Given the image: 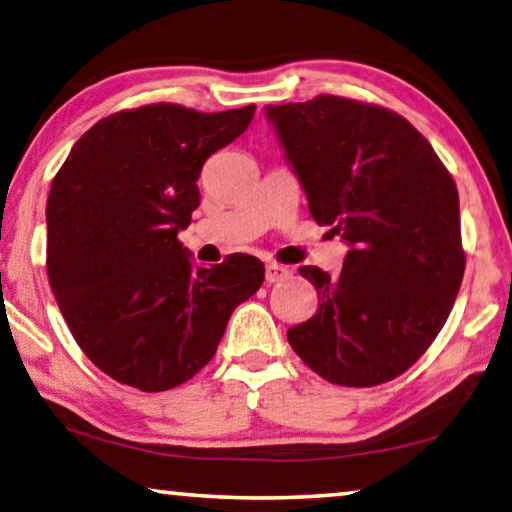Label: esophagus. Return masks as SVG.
Masks as SVG:
<instances>
[{
    "instance_id": "esophagus-1",
    "label": "esophagus",
    "mask_w": 512,
    "mask_h": 512,
    "mask_svg": "<svg viewBox=\"0 0 512 512\" xmlns=\"http://www.w3.org/2000/svg\"><path fill=\"white\" fill-rule=\"evenodd\" d=\"M264 278H266V282H280V280L289 278V269H287V266H282V264L269 262V264H266Z\"/></svg>"
}]
</instances>
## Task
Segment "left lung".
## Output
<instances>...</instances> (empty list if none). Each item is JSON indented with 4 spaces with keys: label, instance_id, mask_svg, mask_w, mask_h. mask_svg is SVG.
Instances as JSON below:
<instances>
[{
    "label": "left lung",
    "instance_id": "8db88e82",
    "mask_svg": "<svg viewBox=\"0 0 512 512\" xmlns=\"http://www.w3.org/2000/svg\"><path fill=\"white\" fill-rule=\"evenodd\" d=\"M269 119L319 225L352 250L340 276L317 266L319 310L287 331L301 361L338 386H379L407 372L451 315L467 253L457 186L402 114L319 94L271 105Z\"/></svg>",
    "mask_w": 512,
    "mask_h": 512
}]
</instances>
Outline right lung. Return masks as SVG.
Returning a JSON list of instances; mask_svg holds the SVG:
<instances>
[{"mask_svg":"<svg viewBox=\"0 0 512 512\" xmlns=\"http://www.w3.org/2000/svg\"><path fill=\"white\" fill-rule=\"evenodd\" d=\"M255 105L121 110L73 144L50 186L45 269L75 342L119 384L170 391L195 377L264 264L234 253L204 269L177 239L200 207L202 165L246 131Z\"/></svg>","mask_w":512,"mask_h":512,"instance_id":"add662e5","label":"right lung"}]
</instances>
